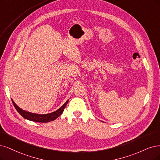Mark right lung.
Returning <instances> with one entry per match:
<instances>
[{
    "label": "right lung",
    "mask_w": 160,
    "mask_h": 160,
    "mask_svg": "<svg viewBox=\"0 0 160 160\" xmlns=\"http://www.w3.org/2000/svg\"><path fill=\"white\" fill-rule=\"evenodd\" d=\"M12 101L13 105L14 106V108H16V109L17 110V111L23 117L24 119H26L28 120L32 121H34V122H47L49 121H54L55 119H56L57 117H58L60 116L66 107L68 100L64 103V104L62 106L61 108H59L58 110H57L56 111L52 112V113H48V114H44V115H40V114H35V113H29V112L28 111H25L24 110H22V109H20L18 106H17V105L14 102V101L12 99Z\"/></svg>",
    "instance_id": "add662e5"
}]
</instances>
